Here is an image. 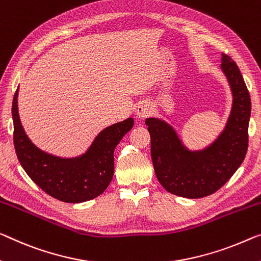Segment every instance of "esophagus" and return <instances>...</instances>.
I'll use <instances>...</instances> for the list:
<instances>
[{
  "label": "esophagus",
  "mask_w": 261,
  "mask_h": 261,
  "mask_svg": "<svg viewBox=\"0 0 261 261\" xmlns=\"http://www.w3.org/2000/svg\"><path fill=\"white\" fill-rule=\"evenodd\" d=\"M151 113H153V105L148 101L141 102L138 106V108H136V115H138L140 119H146L149 117Z\"/></svg>",
  "instance_id": "esophagus-1"
}]
</instances>
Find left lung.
<instances>
[{
    "label": "left lung",
    "instance_id": "obj_1",
    "mask_svg": "<svg viewBox=\"0 0 261 261\" xmlns=\"http://www.w3.org/2000/svg\"><path fill=\"white\" fill-rule=\"evenodd\" d=\"M220 67L230 84L233 102L225 128L205 149L189 150L169 123L156 118L146 120L156 177L170 194L186 198H202L214 194L231 178L245 159L250 93L239 67L230 56L223 54Z\"/></svg>",
    "mask_w": 261,
    "mask_h": 261
}]
</instances>
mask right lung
Instances as JSON below:
<instances>
[{"label":"right lung","instance_id":"right-lung-1","mask_svg":"<svg viewBox=\"0 0 261 261\" xmlns=\"http://www.w3.org/2000/svg\"><path fill=\"white\" fill-rule=\"evenodd\" d=\"M18 89L13 100L14 144L29 177L47 195L66 203H82L101 195L114 174V149L134 125L133 118L100 132L85 154L63 159L38 149L24 132L18 115Z\"/></svg>","mask_w":261,"mask_h":261}]
</instances>
